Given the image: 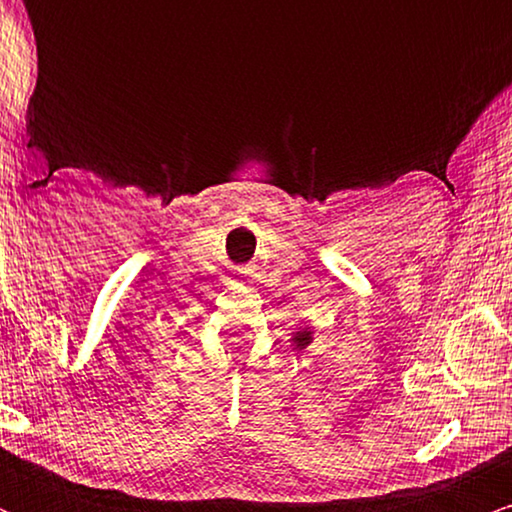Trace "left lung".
Wrapping results in <instances>:
<instances>
[{"label":"left lung","instance_id":"8db88e82","mask_svg":"<svg viewBox=\"0 0 512 512\" xmlns=\"http://www.w3.org/2000/svg\"><path fill=\"white\" fill-rule=\"evenodd\" d=\"M310 342H313V330H310V327H303V330H298L296 334H293V339H291V344L296 346L298 351L308 349Z\"/></svg>","mask_w":512,"mask_h":512}]
</instances>
